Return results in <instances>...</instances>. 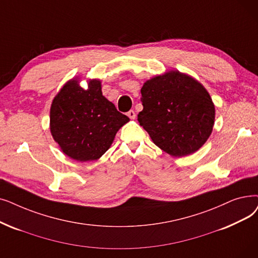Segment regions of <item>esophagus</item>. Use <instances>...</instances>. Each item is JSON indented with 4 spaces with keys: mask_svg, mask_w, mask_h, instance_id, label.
<instances>
[{
    "mask_svg": "<svg viewBox=\"0 0 258 258\" xmlns=\"http://www.w3.org/2000/svg\"><path fill=\"white\" fill-rule=\"evenodd\" d=\"M127 116H128V118H130V119L134 120V119L136 118V113H135V111H134V110H130L128 113H127Z\"/></svg>",
    "mask_w": 258,
    "mask_h": 258,
    "instance_id": "esophagus-1",
    "label": "esophagus"
}]
</instances>
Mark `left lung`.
<instances>
[{"instance_id":"obj_1","label":"left lung","mask_w":258,"mask_h":258,"mask_svg":"<svg viewBox=\"0 0 258 258\" xmlns=\"http://www.w3.org/2000/svg\"><path fill=\"white\" fill-rule=\"evenodd\" d=\"M141 95L138 121L162 151L183 157L207 142L215 123V105L195 78L169 71L145 81Z\"/></svg>"}]
</instances>
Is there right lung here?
Returning <instances> with one entry per match:
<instances>
[{"mask_svg": "<svg viewBox=\"0 0 258 258\" xmlns=\"http://www.w3.org/2000/svg\"><path fill=\"white\" fill-rule=\"evenodd\" d=\"M79 81L80 77L73 78L54 96L49 128L66 156L86 162L98 160L110 148L117 132L130 118L102 95L99 79L87 80V88L81 87Z\"/></svg>", "mask_w": 258, "mask_h": 258, "instance_id": "right-lung-1", "label": "right lung"}]
</instances>
